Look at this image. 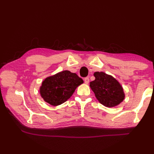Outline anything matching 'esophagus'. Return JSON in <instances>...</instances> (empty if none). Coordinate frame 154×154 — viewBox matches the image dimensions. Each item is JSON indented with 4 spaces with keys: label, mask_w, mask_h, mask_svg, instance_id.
Returning <instances> with one entry per match:
<instances>
[{
    "label": "esophagus",
    "mask_w": 154,
    "mask_h": 154,
    "mask_svg": "<svg viewBox=\"0 0 154 154\" xmlns=\"http://www.w3.org/2000/svg\"><path fill=\"white\" fill-rule=\"evenodd\" d=\"M84 82L86 84H88L89 83V78H88V77H86L84 78Z\"/></svg>",
    "instance_id": "esophagus-1"
}]
</instances>
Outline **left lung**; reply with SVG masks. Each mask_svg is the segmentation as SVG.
<instances>
[{
	"label": "left lung",
	"mask_w": 154,
	"mask_h": 154,
	"mask_svg": "<svg viewBox=\"0 0 154 154\" xmlns=\"http://www.w3.org/2000/svg\"><path fill=\"white\" fill-rule=\"evenodd\" d=\"M95 80L90 87L100 103L106 107L118 106L124 100L125 94L119 82L103 72H95Z\"/></svg>",
	"instance_id": "1"
}]
</instances>
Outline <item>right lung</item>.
<instances>
[{
    "label": "right lung",
    "instance_id": "1",
    "mask_svg": "<svg viewBox=\"0 0 154 154\" xmlns=\"http://www.w3.org/2000/svg\"><path fill=\"white\" fill-rule=\"evenodd\" d=\"M83 83L76 73L63 71L46 78L40 87V94L45 102L58 106L69 99Z\"/></svg>",
    "mask_w": 154,
    "mask_h": 154
}]
</instances>
